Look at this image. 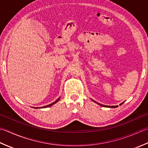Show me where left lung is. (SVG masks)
I'll use <instances>...</instances> for the list:
<instances>
[{"label": "left lung", "instance_id": "left-lung-1", "mask_svg": "<svg viewBox=\"0 0 148 148\" xmlns=\"http://www.w3.org/2000/svg\"><path fill=\"white\" fill-rule=\"evenodd\" d=\"M92 101H94V100H92ZM95 102H96V101H95ZM96 103H97V102H96ZM98 104H99V105H101V106H102V107H110V108H116V107H117L118 106H117V105H116V106H105V105H102V104H99V103H97ZM123 103H121L120 104V105H122Z\"/></svg>", "mask_w": 148, "mask_h": 148}]
</instances>
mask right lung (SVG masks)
I'll return each instance as SVG.
<instances>
[{
  "instance_id": "add662e5",
  "label": "right lung",
  "mask_w": 148,
  "mask_h": 148,
  "mask_svg": "<svg viewBox=\"0 0 148 148\" xmlns=\"http://www.w3.org/2000/svg\"><path fill=\"white\" fill-rule=\"evenodd\" d=\"M59 98H58L57 99V100L56 101H54L53 103H51V104H50V105H47V106H45V107H41V108H46V107H50V106H51V105H53V104H55L56 102H57L59 100Z\"/></svg>"
}]
</instances>
